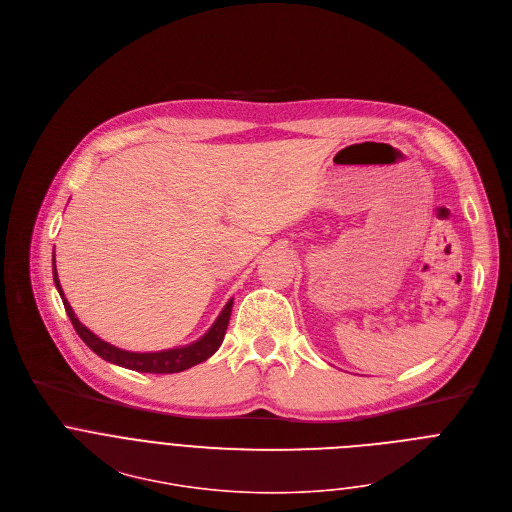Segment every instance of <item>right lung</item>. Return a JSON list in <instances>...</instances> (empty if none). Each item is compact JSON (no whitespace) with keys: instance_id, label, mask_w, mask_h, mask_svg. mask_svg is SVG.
<instances>
[{"instance_id":"right-lung-1","label":"right lung","mask_w":512,"mask_h":512,"mask_svg":"<svg viewBox=\"0 0 512 512\" xmlns=\"http://www.w3.org/2000/svg\"><path fill=\"white\" fill-rule=\"evenodd\" d=\"M52 275H54V283L56 289L64 301L66 313L76 329V333L82 337V342L102 360L116 364L120 368L126 370H134V372H142V374H177V372H185L205 360H209L223 344V337L231 319V309H233V297L225 303V307L221 309V313L217 315V319L213 321V325L199 337L195 342L187 344V346H179V348H168V350H160V352H128V350H120L104 339H100L96 333H92L74 313L70 301L66 299L60 279H58V271H56V255H52Z\"/></svg>"}]
</instances>
